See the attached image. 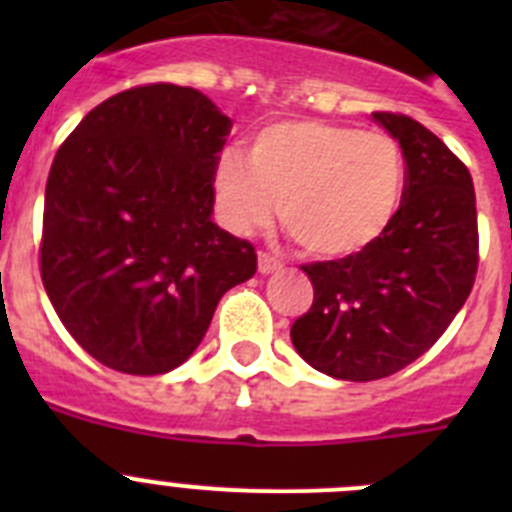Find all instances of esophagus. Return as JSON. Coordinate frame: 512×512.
I'll return each instance as SVG.
<instances>
[{
	"label": "esophagus",
	"instance_id": "34e87169",
	"mask_svg": "<svg viewBox=\"0 0 512 512\" xmlns=\"http://www.w3.org/2000/svg\"><path fill=\"white\" fill-rule=\"evenodd\" d=\"M282 269V261L269 256V253H259V271L261 274H277Z\"/></svg>",
	"mask_w": 512,
	"mask_h": 512
}]
</instances>
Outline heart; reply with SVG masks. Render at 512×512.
Returning <instances> with one entry per match:
<instances>
[{"label":"heart","instance_id":"obj_1","mask_svg":"<svg viewBox=\"0 0 512 512\" xmlns=\"http://www.w3.org/2000/svg\"><path fill=\"white\" fill-rule=\"evenodd\" d=\"M408 187L395 138L320 120L274 122L253 135L246 158L225 151L215 169L220 215L235 233L279 217L312 256L364 253L400 215Z\"/></svg>","mask_w":512,"mask_h":512}]
</instances>
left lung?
Segmentation results:
<instances>
[{
  "instance_id": "left-lung-1",
  "label": "left lung",
  "mask_w": 512,
  "mask_h": 512,
  "mask_svg": "<svg viewBox=\"0 0 512 512\" xmlns=\"http://www.w3.org/2000/svg\"><path fill=\"white\" fill-rule=\"evenodd\" d=\"M372 117L408 164L400 215L364 253L302 266L315 297L289 330L312 369L346 382L390 377L423 356L467 302L479 261L467 166L413 117Z\"/></svg>"
}]
</instances>
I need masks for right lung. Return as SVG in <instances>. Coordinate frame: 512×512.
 <instances>
[{
    "mask_svg": "<svg viewBox=\"0 0 512 512\" xmlns=\"http://www.w3.org/2000/svg\"><path fill=\"white\" fill-rule=\"evenodd\" d=\"M233 122L192 87L148 84L97 104L53 158L40 277L99 364L166 374L194 354L256 251L212 220Z\"/></svg>",
    "mask_w": 512,
    "mask_h": 512,
    "instance_id": "1",
    "label": "right lung"
}]
</instances>
